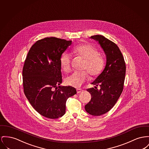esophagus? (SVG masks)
Segmentation results:
<instances>
[{
  "label": "esophagus",
  "instance_id": "obj_1",
  "mask_svg": "<svg viewBox=\"0 0 149 149\" xmlns=\"http://www.w3.org/2000/svg\"><path fill=\"white\" fill-rule=\"evenodd\" d=\"M77 93H81V92L83 91V90L81 89H77Z\"/></svg>",
  "mask_w": 149,
  "mask_h": 149
}]
</instances>
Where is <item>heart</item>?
I'll return each instance as SVG.
<instances>
[{
    "mask_svg": "<svg viewBox=\"0 0 149 149\" xmlns=\"http://www.w3.org/2000/svg\"><path fill=\"white\" fill-rule=\"evenodd\" d=\"M73 53L85 60L83 68L87 69L93 77L100 75L105 65L104 57L98 54V51L94 46L89 44H81L72 49ZM71 56L67 52L63 53L60 58L62 69L65 71L70 70ZM88 73L86 71H74L65 79V83L75 87H80L88 79Z\"/></svg>",
    "mask_w": 149,
    "mask_h": 149,
    "instance_id": "1",
    "label": "heart"
}]
</instances>
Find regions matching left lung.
<instances>
[{
	"mask_svg": "<svg viewBox=\"0 0 149 149\" xmlns=\"http://www.w3.org/2000/svg\"><path fill=\"white\" fill-rule=\"evenodd\" d=\"M98 42L105 53L106 62L105 69L91 84L95 88L87 89L91 100L85 105L88 113L100 116L110 110L117 102L123 89L126 66L119 47L104 36L96 35L90 38ZM100 85V89L96 86Z\"/></svg>",
	"mask_w": 149,
	"mask_h": 149,
	"instance_id": "8db88e82",
	"label": "left lung"
}]
</instances>
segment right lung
I'll use <instances>...</instances> for the list:
<instances>
[{
	"label": "right lung",
	"instance_id": "add662e5",
	"mask_svg": "<svg viewBox=\"0 0 149 149\" xmlns=\"http://www.w3.org/2000/svg\"><path fill=\"white\" fill-rule=\"evenodd\" d=\"M71 43V40L55 37L38 40L25 61L22 71L25 95L35 110L47 118L62 116L68 98L77 93L75 88L60 85V58Z\"/></svg>",
	"mask_w": 149,
	"mask_h": 149
}]
</instances>
